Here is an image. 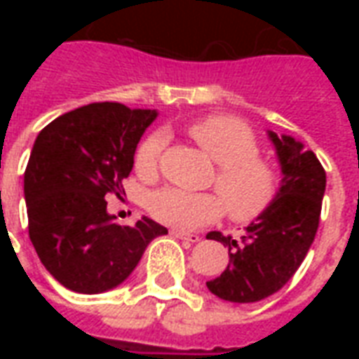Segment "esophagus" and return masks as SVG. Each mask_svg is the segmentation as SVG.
<instances>
[{
	"label": "esophagus",
	"instance_id": "esophagus-1",
	"mask_svg": "<svg viewBox=\"0 0 359 359\" xmlns=\"http://www.w3.org/2000/svg\"><path fill=\"white\" fill-rule=\"evenodd\" d=\"M171 234L175 238H180V241H187V242H200V236L198 234H192V233H182V231H177V229H172Z\"/></svg>",
	"mask_w": 359,
	"mask_h": 359
}]
</instances>
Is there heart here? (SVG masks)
Here are the masks:
<instances>
[{
    "instance_id": "heart-1",
    "label": "heart",
    "mask_w": 359,
    "mask_h": 359,
    "mask_svg": "<svg viewBox=\"0 0 359 359\" xmlns=\"http://www.w3.org/2000/svg\"><path fill=\"white\" fill-rule=\"evenodd\" d=\"M188 133L219 165L215 187L224 198L213 192L161 188L149 196L148 211L151 217L172 229L190 231L221 217L225 205L231 219L248 223L275 202L278 192L277 171L257 157L256 136L242 121L215 115L194 123ZM163 148V134H149L142 140L134 154V171L140 179H156Z\"/></svg>"
}]
</instances>
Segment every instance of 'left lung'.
I'll return each instance as SVG.
<instances>
[{
    "mask_svg": "<svg viewBox=\"0 0 359 359\" xmlns=\"http://www.w3.org/2000/svg\"><path fill=\"white\" fill-rule=\"evenodd\" d=\"M269 134L280 165L275 202L254 219L241 242L217 231L208 234L229 248L226 269L205 285L217 298L252 304L278 292L292 278L316 238L325 194L323 165L311 149L292 136Z\"/></svg>",
    "mask_w": 359,
    "mask_h": 359,
    "instance_id": "obj_1",
    "label": "left lung"
}]
</instances>
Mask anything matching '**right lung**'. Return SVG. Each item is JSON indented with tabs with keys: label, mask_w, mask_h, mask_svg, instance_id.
I'll use <instances>...</instances> for the list:
<instances>
[{
	"label": "right lung",
	"mask_w": 359,
	"mask_h": 359,
	"mask_svg": "<svg viewBox=\"0 0 359 359\" xmlns=\"http://www.w3.org/2000/svg\"><path fill=\"white\" fill-rule=\"evenodd\" d=\"M156 109L90 103L69 111L38 134L25 171L28 234L43 267L81 294L107 292L140 262L167 229L148 217L125 226L107 213L134 165Z\"/></svg>",
	"instance_id": "right-lung-1"
}]
</instances>
